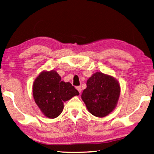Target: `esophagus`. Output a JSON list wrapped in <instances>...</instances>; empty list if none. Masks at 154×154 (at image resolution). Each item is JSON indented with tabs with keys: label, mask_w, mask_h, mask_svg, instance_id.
I'll return each instance as SVG.
<instances>
[{
	"label": "esophagus",
	"mask_w": 154,
	"mask_h": 154,
	"mask_svg": "<svg viewBox=\"0 0 154 154\" xmlns=\"http://www.w3.org/2000/svg\"><path fill=\"white\" fill-rule=\"evenodd\" d=\"M76 88H77V90H78V91H79V93L81 94V92H82V88H81V86H77Z\"/></svg>",
	"instance_id": "1"
}]
</instances>
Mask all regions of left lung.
Returning <instances> with one entry per match:
<instances>
[{
    "label": "left lung",
    "mask_w": 154,
    "mask_h": 154,
    "mask_svg": "<svg viewBox=\"0 0 154 154\" xmlns=\"http://www.w3.org/2000/svg\"><path fill=\"white\" fill-rule=\"evenodd\" d=\"M120 94L116 79L101 72L93 74L86 82L81 98L88 111L97 117H104L115 109Z\"/></svg>",
    "instance_id": "obj_1"
}]
</instances>
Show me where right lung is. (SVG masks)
<instances>
[{
  "label": "right lung",
  "mask_w": 154,
  "mask_h": 154,
  "mask_svg": "<svg viewBox=\"0 0 154 154\" xmlns=\"http://www.w3.org/2000/svg\"><path fill=\"white\" fill-rule=\"evenodd\" d=\"M32 92L38 107L49 118L58 117L64 109V102L79 95L70 82L61 81L54 70L40 73L34 82Z\"/></svg>",
  "instance_id": "right-lung-1"
}]
</instances>
